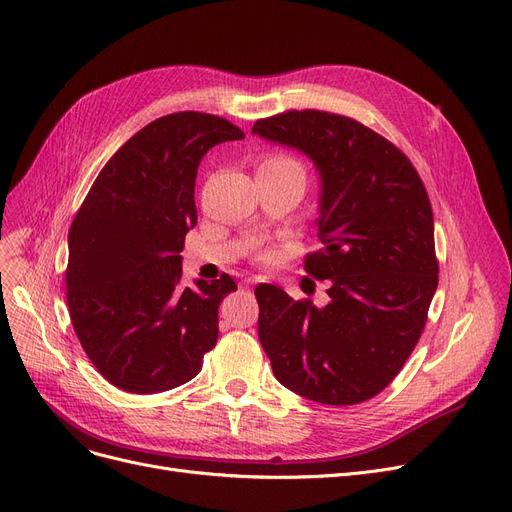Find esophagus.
Wrapping results in <instances>:
<instances>
[{
	"mask_svg": "<svg viewBox=\"0 0 512 512\" xmlns=\"http://www.w3.org/2000/svg\"><path fill=\"white\" fill-rule=\"evenodd\" d=\"M254 283H256V279H252V277H248V279H243V281H241V285L246 287V289H250Z\"/></svg>",
	"mask_w": 512,
	"mask_h": 512,
	"instance_id": "1",
	"label": "esophagus"
}]
</instances>
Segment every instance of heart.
Wrapping results in <instances>:
<instances>
[{
	"mask_svg": "<svg viewBox=\"0 0 512 512\" xmlns=\"http://www.w3.org/2000/svg\"><path fill=\"white\" fill-rule=\"evenodd\" d=\"M258 170H302V164H300L294 156L277 152V154H269V156H266V158L260 162ZM264 258H266V256H264Z\"/></svg>",
	"mask_w": 512,
	"mask_h": 512,
	"instance_id": "1",
	"label": "heart"
}]
</instances>
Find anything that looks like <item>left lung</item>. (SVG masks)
Instances as JSON below:
<instances>
[{
	"mask_svg": "<svg viewBox=\"0 0 512 512\" xmlns=\"http://www.w3.org/2000/svg\"><path fill=\"white\" fill-rule=\"evenodd\" d=\"M252 133L319 168L323 248L304 269L329 281L325 308L258 285L260 344L291 392L331 406L371 400L415 350L437 287L427 189L400 148L350 116L287 110Z\"/></svg>",
	"mask_w": 512,
	"mask_h": 512,
	"instance_id": "left-lung-1",
	"label": "left lung"
}]
</instances>
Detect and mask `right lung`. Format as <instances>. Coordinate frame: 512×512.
I'll return each instance as SVG.
<instances>
[{
  "mask_svg": "<svg viewBox=\"0 0 512 512\" xmlns=\"http://www.w3.org/2000/svg\"><path fill=\"white\" fill-rule=\"evenodd\" d=\"M243 137L214 114L156 118L106 162L70 225V321L93 367L123 392L187 383L216 344L218 306L237 285L223 273L185 287L181 252L198 223L200 160Z\"/></svg>",
  "mask_w": 512,
  "mask_h": 512,
  "instance_id": "obj_1",
  "label": "right lung"
}]
</instances>
